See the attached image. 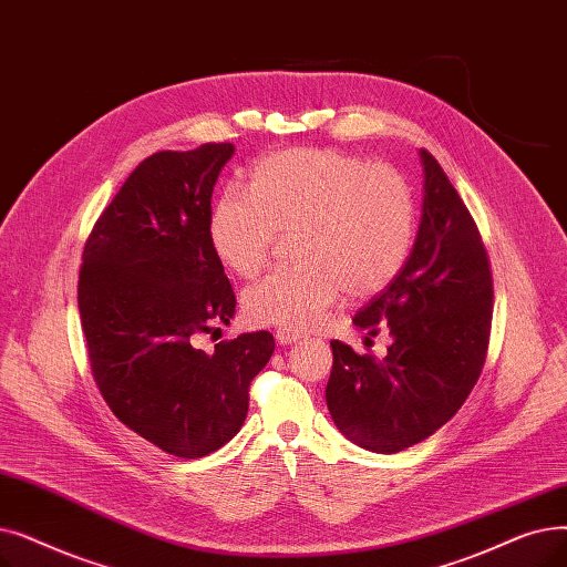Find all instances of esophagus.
Here are the masks:
<instances>
[{
  "instance_id": "obj_1",
  "label": "esophagus",
  "mask_w": 567,
  "mask_h": 567,
  "mask_svg": "<svg viewBox=\"0 0 567 567\" xmlns=\"http://www.w3.org/2000/svg\"><path fill=\"white\" fill-rule=\"evenodd\" d=\"M303 338H306L303 333L291 331V329H280V331L276 333V340H278L280 344H291V342H299V340H303Z\"/></svg>"
}]
</instances>
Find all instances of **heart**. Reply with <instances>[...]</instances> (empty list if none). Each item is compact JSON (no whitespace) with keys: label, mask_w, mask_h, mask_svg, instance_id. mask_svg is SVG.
I'll return each instance as SVG.
<instances>
[{"label":"heart","mask_w":567,"mask_h":567,"mask_svg":"<svg viewBox=\"0 0 567 567\" xmlns=\"http://www.w3.org/2000/svg\"><path fill=\"white\" fill-rule=\"evenodd\" d=\"M210 243L234 274L255 278L280 234L293 231L299 261L268 274L243 297L255 324L310 329L342 291L354 299L389 287L416 231L408 178L336 147H297L252 168L250 189L229 187L210 213Z\"/></svg>","instance_id":"b5f03b06"}]
</instances>
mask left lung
I'll return each mask as SVG.
<instances>
[{
	"mask_svg": "<svg viewBox=\"0 0 567 567\" xmlns=\"http://www.w3.org/2000/svg\"><path fill=\"white\" fill-rule=\"evenodd\" d=\"M424 206L412 255L352 322L378 336L384 359L331 340L327 405L354 445L396 454L447 424L473 391L486 359L494 280L482 236L437 159L420 151Z\"/></svg>",
	"mask_w": 567,
	"mask_h": 567,
	"instance_id": "left-lung-1",
	"label": "left lung"
}]
</instances>
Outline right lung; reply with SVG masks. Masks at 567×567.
<instances>
[{
  "label": "right lung",
  "mask_w": 567,
  "mask_h": 567,
  "mask_svg": "<svg viewBox=\"0 0 567 567\" xmlns=\"http://www.w3.org/2000/svg\"><path fill=\"white\" fill-rule=\"evenodd\" d=\"M231 143L143 159L85 240L79 310L96 386L117 420L178 458H202L240 431L268 331L194 348L229 324L236 297L210 243V199Z\"/></svg>",
  "instance_id": "obj_1"
}]
</instances>
